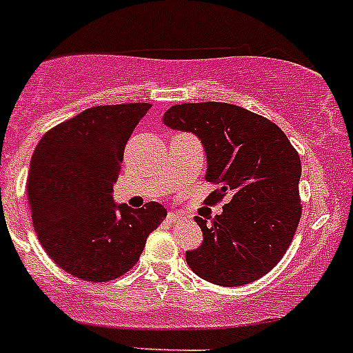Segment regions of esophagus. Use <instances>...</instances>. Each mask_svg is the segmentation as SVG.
Here are the masks:
<instances>
[{"mask_svg": "<svg viewBox=\"0 0 353 353\" xmlns=\"http://www.w3.org/2000/svg\"><path fill=\"white\" fill-rule=\"evenodd\" d=\"M180 219H182V214H176V212H170V214H168V221H170V223H176V221Z\"/></svg>", "mask_w": 353, "mask_h": 353, "instance_id": "34e87169", "label": "esophagus"}]
</instances>
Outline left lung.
<instances>
[{"label":"left lung","mask_w":353,"mask_h":353,"mask_svg":"<svg viewBox=\"0 0 353 353\" xmlns=\"http://www.w3.org/2000/svg\"><path fill=\"white\" fill-rule=\"evenodd\" d=\"M162 123L194 134L207 155L205 180L217 183L208 196L230 203L215 217H196L203 232L187 265L219 286L256 281L281 260L301 221V159L276 123L224 102L171 105Z\"/></svg>","instance_id":"8db88e82"}]
</instances>
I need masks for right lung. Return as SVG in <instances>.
<instances>
[{"instance_id": "obj_1", "label": "right lung", "mask_w": 353, "mask_h": 353, "mask_svg": "<svg viewBox=\"0 0 353 353\" xmlns=\"http://www.w3.org/2000/svg\"><path fill=\"white\" fill-rule=\"evenodd\" d=\"M150 108L84 109L33 152L26 187L35 233L54 263L84 281H113L132 269L168 214L157 201L130 208L113 199L127 139Z\"/></svg>"}]
</instances>
